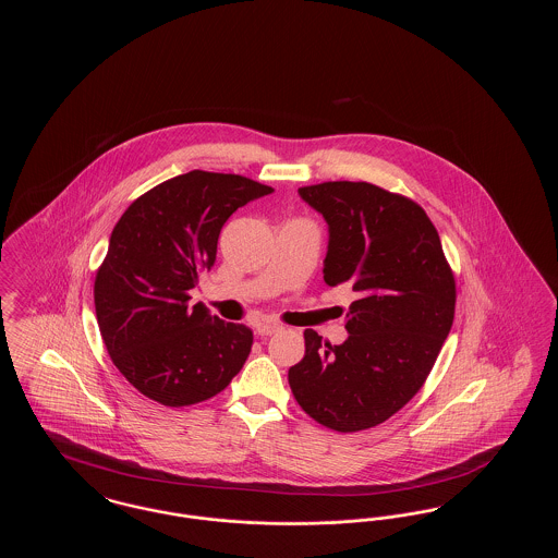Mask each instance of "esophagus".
<instances>
[{
	"label": "esophagus",
	"instance_id": "esophagus-1",
	"mask_svg": "<svg viewBox=\"0 0 558 558\" xmlns=\"http://www.w3.org/2000/svg\"><path fill=\"white\" fill-rule=\"evenodd\" d=\"M282 330V324H278V322H259L257 324V335L259 337H271V335H276V332H280Z\"/></svg>",
	"mask_w": 558,
	"mask_h": 558
}]
</instances>
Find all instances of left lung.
Segmentation results:
<instances>
[{
  "mask_svg": "<svg viewBox=\"0 0 558 558\" xmlns=\"http://www.w3.org/2000/svg\"><path fill=\"white\" fill-rule=\"evenodd\" d=\"M328 226L324 282H349L341 345L305 330L292 396L319 425L353 433L385 423L418 393L450 335L456 284L441 240L416 203L366 182L299 187Z\"/></svg>",
  "mask_w": 558,
  "mask_h": 558,
  "instance_id": "left-lung-1",
  "label": "left lung"
}]
</instances>
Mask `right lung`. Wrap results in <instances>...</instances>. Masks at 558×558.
<instances>
[{"instance_id":"add662e5","label":"right lung","mask_w":558,"mask_h":558,"mask_svg":"<svg viewBox=\"0 0 558 558\" xmlns=\"http://www.w3.org/2000/svg\"><path fill=\"white\" fill-rule=\"evenodd\" d=\"M271 187L232 173L167 180L117 221L96 274L94 303L108 355L133 387L169 408L217 396L244 366L253 332L187 305L211 269L228 217Z\"/></svg>"}]
</instances>
